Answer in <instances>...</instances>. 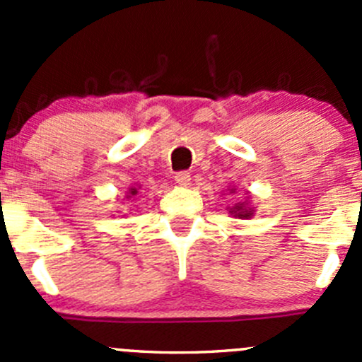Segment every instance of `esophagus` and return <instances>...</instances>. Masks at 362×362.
Listing matches in <instances>:
<instances>
[{"label":"esophagus","instance_id":"1","mask_svg":"<svg viewBox=\"0 0 362 362\" xmlns=\"http://www.w3.org/2000/svg\"><path fill=\"white\" fill-rule=\"evenodd\" d=\"M175 182H177L178 185H182V187H187V185L191 184V175H189L187 171H178V173L175 175Z\"/></svg>","mask_w":362,"mask_h":362}]
</instances>
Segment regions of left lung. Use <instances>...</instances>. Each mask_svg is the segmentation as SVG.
I'll list each match as a JSON object with an SVG mask.
<instances>
[{
  "mask_svg": "<svg viewBox=\"0 0 362 362\" xmlns=\"http://www.w3.org/2000/svg\"><path fill=\"white\" fill-rule=\"evenodd\" d=\"M229 214L238 218H250L254 215V208H250L247 203H236L235 206L229 208Z\"/></svg>",
  "mask_w": 362,
  "mask_h": 362,
  "instance_id": "8db88e82",
  "label": "left lung"
}]
</instances>
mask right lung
Segmentation results:
<instances>
[{
    "label": "right lung",
    "instance_id": "add662e5",
    "mask_svg": "<svg viewBox=\"0 0 362 362\" xmlns=\"http://www.w3.org/2000/svg\"><path fill=\"white\" fill-rule=\"evenodd\" d=\"M134 194H138L136 189H129V196H127V198H131V196H134Z\"/></svg>",
    "mask_w": 362,
    "mask_h": 362
}]
</instances>
